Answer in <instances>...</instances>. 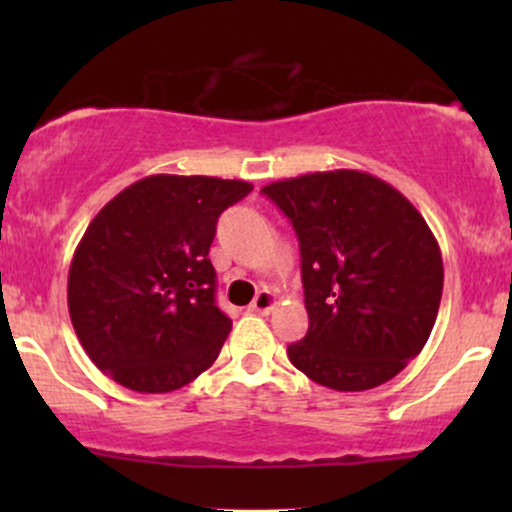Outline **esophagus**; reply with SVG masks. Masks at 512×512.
Segmentation results:
<instances>
[{
	"label": "esophagus",
	"instance_id": "obj_1",
	"mask_svg": "<svg viewBox=\"0 0 512 512\" xmlns=\"http://www.w3.org/2000/svg\"><path fill=\"white\" fill-rule=\"evenodd\" d=\"M274 305H276V296L272 291H260L255 296V301H252V305H250V310L252 313H260V315H267V313H272L274 310Z\"/></svg>",
	"mask_w": 512,
	"mask_h": 512
}]
</instances>
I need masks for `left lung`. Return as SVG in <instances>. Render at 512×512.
Instances as JSON below:
<instances>
[{"instance_id":"obj_1","label":"left lung","mask_w":512,"mask_h":512,"mask_svg":"<svg viewBox=\"0 0 512 512\" xmlns=\"http://www.w3.org/2000/svg\"><path fill=\"white\" fill-rule=\"evenodd\" d=\"M301 248L308 334L289 346L301 373L339 392L392 380L424 349L443 296V257L402 192L361 170L269 182Z\"/></svg>"}]
</instances>
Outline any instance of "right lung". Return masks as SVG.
I'll list each match as a JSON object with an SVG mask.
<instances>
[{"label":"right lung","mask_w":512,"mask_h":512,"mask_svg":"<svg viewBox=\"0 0 512 512\" xmlns=\"http://www.w3.org/2000/svg\"><path fill=\"white\" fill-rule=\"evenodd\" d=\"M250 190L245 180L149 175L88 223L69 267V317L115 383L161 395L216 361L233 322L216 305L207 255L221 211Z\"/></svg>","instance_id":"right-lung-1"}]
</instances>
